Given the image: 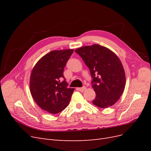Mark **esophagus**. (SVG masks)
<instances>
[{"instance_id":"obj_1","label":"esophagus","mask_w":151,"mask_h":151,"mask_svg":"<svg viewBox=\"0 0 151 151\" xmlns=\"http://www.w3.org/2000/svg\"><path fill=\"white\" fill-rule=\"evenodd\" d=\"M77 89L81 91V92H83V91H84L86 89V87L84 86V87H83V88H77Z\"/></svg>"}]
</instances>
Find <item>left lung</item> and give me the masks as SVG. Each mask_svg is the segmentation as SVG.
I'll list each match as a JSON object with an SVG mask.
<instances>
[{"label": "left lung", "mask_w": 151, "mask_h": 151, "mask_svg": "<svg viewBox=\"0 0 151 151\" xmlns=\"http://www.w3.org/2000/svg\"><path fill=\"white\" fill-rule=\"evenodd\" d=\"M75 52L83 58L93 77L96 97L92 103L106 108L120 99L125 87V74L116 55L101 45L94 44L77 48Z\"/></svg>", "instance_id": "8db88e82"}]
</instances>
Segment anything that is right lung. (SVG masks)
Instances as JSON below:
<instances>
[{"instance_id":"right-lung-1","label":"right lung","mask_w":151,"mask_h":151,"mask_svg":"<svg viewBox=\"0 0 151 151\" xmlns=\"http://www.w3.org/2000/svg\"><path fill=\"white\" fill-rule=\"evenodd\" d=\"M73 52V49L53 50L41 58L31 71L32 97L41 108L50 113H60L70 103L74 89L67 88L63 73Z\"/></svg>"}]
</instances>
